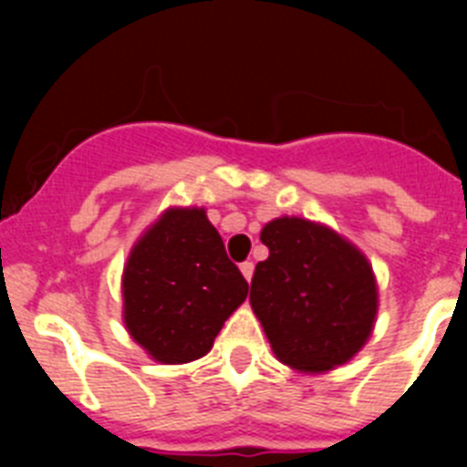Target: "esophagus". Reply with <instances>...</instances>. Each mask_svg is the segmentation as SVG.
<instances>
[{"instance_id": "34e87169", "label": "esophagus", "mask_w": 467, "mask_h": 467, "mask_svg": "<svg viewBox=\"0 0 467 467\" xmlns=\"http://www.w3.org/2000/svg\"><path fill=\"white\" fill-rule=\"evenodd\" d=\"M241 274L245 275V280L250 283V280H253V274H254V264L253 262H243L241 264Z\"/></svg>"}]
</instances>
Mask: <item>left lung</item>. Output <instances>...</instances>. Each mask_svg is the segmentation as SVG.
Wrapping results in <instances>:
<instances>
[{
	"label": "left lung",
	"instance_id": "left-lung-1",
	"mask_svg": "<svg viewBox=\"0 0 467 467\" xmlns=\"http://www.w3.org/2000/svg\"><path fill=\"white\" fill-rule=\"evenodd\" d=\"M250 304L285 365L325 372L356 356L372 332L377 283L360 250L327 226L280 217L262 229Z\"/></svg>",
	"mask_w": 467,
	"mask_h": 467
}]
</instances>
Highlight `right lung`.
<instances>
[{
	"mask_svg": "<svg viewBox=\"0 0 467 467\" xmlns=\"http://www.w3.org/2000/svg\"><path fill=\"white\" fill-rule=\"evenodd\" d=\"M245 296L247 280L198 208L168 210L140 238L123 271L128 332L166 365L203 358Z\"/></svg>",
	"mask_w": 467,
	"mask_h": 467,
	"instance_id": "right-lung-1",
	"label": "right lung"
}]
</instances>
